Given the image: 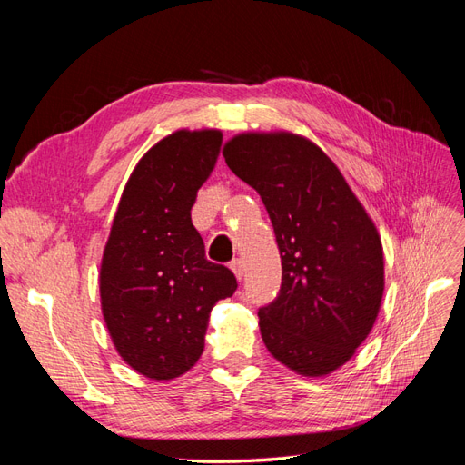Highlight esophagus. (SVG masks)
Returning <instances> with one entry per match:
<instances>
[{"label": "esophagus", "mask_w": 465, "mask_h": 465, "mask_svg": "<svg viewBox=\"0 0 465 465\" xmlns=\"http://www.w3.org/2000/svg\"><path fill=\"white\" fill-rule=\"evenodd\" d=\"M231 270H232V273L236 275L238 281H242V277H244V263H242V260H232L231 262Z\"/></svg>", "instance_id": "obj_1"}]
</instances>
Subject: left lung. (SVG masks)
I'll list each match as a JSON object with an SVG mask.
<instances>
[{
	"label": "left lung",
	"mask_w": 465,
	"mask_h": 465,
	"mask_svg": "<svg viewBox=\"0 0 465 465\" xmlns=\"http://www.w3.org/2000/svg\"><path fill=\"white\" fill-rule=\"evenodd\" d=\"M223 157L272 219L283 281L260 308L267 351L301 376H326L367 340L384 294V252L340 168L311 139L248 132Z\"/></svg>",
	"instance_id": "left-lung-1"
}]
</instances>
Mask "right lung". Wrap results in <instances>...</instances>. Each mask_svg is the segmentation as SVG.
I'll use <instances>...</instances> for the list:
<instances>
[{
    "instance_id": "right-lung-1",
    "label": "right lung",
    "mask_w": 465,
    "mask_h": 465,
    "mask_svg": "<svg viewBox=\"0 0 465 465\" xmlns=\"http://www.w3.org/2000/svg\"><path fill=\"white\" fill-rule=\"evenodd\" d=\"M219 130H176L125 184L101 262V306L118 355L151 380L188 372L203 353L211 308L236 277L209 262L190 211L217 163Z\"/></svg>"
}]
</instances>
